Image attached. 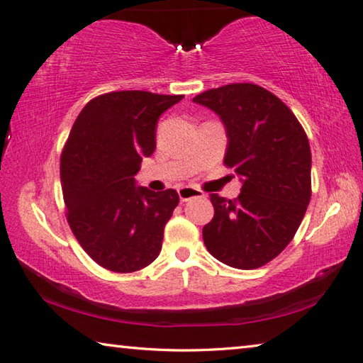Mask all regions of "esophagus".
<instances>
[{
  "label": "esophagus",
  "instance_id": "esophagus-1",
  "mask_svg": "<svg viewBox=\"0 0 363 363\" xmlns=\"http://www.w3.org/2000/svg\"><path fill=\"white\" fill-rule=\"evenodd\" d=\"M177 194H179L181 201H189L190 199H195V196H203V192L195 187H179Z\"/></svg>",
  "mask_w": 363,
  "mask_h": 363
}]
</instances>
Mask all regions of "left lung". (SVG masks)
I'll use <instances>...</instances> for the list:
<instances>
[{
	"mask_svg": "<svg viewBox=\"0 0 363 363\" xmlns=\"http://www.w3.org/2000/svg\"><path fill=\"white\" fill-rule=\"evenodd\" d=\"M194 102L211 108L227 133L224 164L242 177V192L211 194L214 216L203 242L218 261L257 269L277 257L311 201V147L296 116L270 91L253 83L208 89Z\"/></svg>",
	"mask_w": 363,
	"mask_h": 363,
	"instance_id": "1",
	"label": "left lung"
}]
</instances>
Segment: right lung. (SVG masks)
<instances>
[{
  "mask_svg": "<svg viewBox=\"0 0 363 363\" xmlns=\"http://www.w3.org/2000/svg\"><path fill=\"white\" fill-rule=\"evenodd\" d=\"M182 97L115 91L89 101L73 123L60 157L67 220L104 269L136 272L160 255L179 195L138 187L134 176L155 150L160 115Z\"/></svg>",
  "mask_w": 363,
  "mask_h": 363,
  "instance_id": "add662e5",
  "label": "right lung"
}]
</instances>
